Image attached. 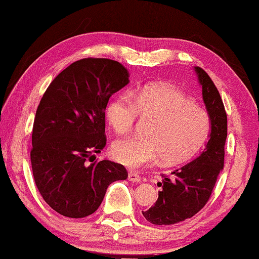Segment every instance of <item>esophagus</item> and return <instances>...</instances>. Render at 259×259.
Here are the masks:
<instances>
[{
    "instance_id": "esophagus-1",
    "label": "esophagus",
    "mask_w": 259,
    "mask_h": 259,
    "mask_svg": "<svg viewBox=\"0 0 259 259\" xmlns=\"http://www.w3.org/2000/svg\"><path fill=\"white\" fill-rule=\"evenodd\" d=\"M128 179L131 182H137V183L141 182V176H139L137 173H135V171H130L128 175Z\"/></svg>"
}]
</instances>
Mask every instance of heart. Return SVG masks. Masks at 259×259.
<instances>
[{
    "label": "heart",
    "instance_id": "1",
    "mask_svg": "<svg viewBox=\"0 0 259 259\" xmlns=\"http://www.w3.org/2000/svg\"><path fill=\"white\" fill-rule=\"evenodd\" d=\"M138 115L151 120L146 137L118 139L112 146L114 159L130 168L152 165L160 157L166 163L186 161L198 152L210 134L206 110L171 86L153 85L117 94L106 108L109 125L120 135L133 130Z\"/></svg>",
    "mask_w": 259,
    "mask_h": 259
}]
</instances>
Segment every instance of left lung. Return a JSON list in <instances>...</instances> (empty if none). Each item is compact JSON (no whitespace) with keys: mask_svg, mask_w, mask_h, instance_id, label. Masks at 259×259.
Masks as SVG:
<instances>
[{"mask_svg":"<svg viewBox=\"0 0 259 259\" xmlns=\"http://www.w3.org/2000/svg\"><path fill=\"white\" fill-rule=\"evenodd\" d=\"M203 100L211 120L210 138L204 151L192 161L163 176L159 197L143 215L153 225H174L194 217L207 203L224 168L227 138V114L218 89L202 68L195 67Z\"/></svg>","mask_w":259,"mask_h":259,"instance_id":"obj_1","label":"left lung"}]
</instances>
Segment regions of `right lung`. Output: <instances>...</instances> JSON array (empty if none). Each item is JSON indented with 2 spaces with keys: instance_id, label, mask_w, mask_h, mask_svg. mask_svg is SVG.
<instances>
[{
  "instance_id": "right-lung-1",
  "label": "right lung",
  "mask_w": 259,
  "mask_h": 259,
  "mask_svg": "<svg viewBox=\"0 0 259 259\" xmlns=\"http://www.w3.org/2000/svg\"><path fill=\"white\" fill-rule=\"evenodd\" d=\"M126 84L129 71L121 63L89 57L59 73L41 98L32 131V171L45 202L60 214H92L109 184L128 178L121 163H89L107 141L109 98Z\"/></svg>"
}]
</instances>
